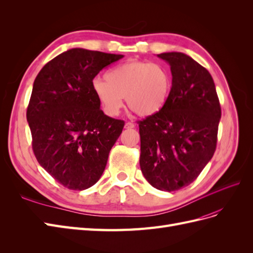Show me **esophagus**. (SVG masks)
<instances>
[{
    "mask_svg": "<svg viewBox=\"0 0 253 253\" xmlns=\"http://www.w3.org/2000/svg\"><path fill=\"white\" fill-rule=\"evenodd\" d=\"M134 126H135V125L133 124V122H131V121L126 122V125H125V127L127 128V129H131V128H133Z\"/></svg>",
    "mask_w": 253,
    "mask_h": 253,
    "instance_id": "1",
    "label": "esophagus"
}]
</instances>
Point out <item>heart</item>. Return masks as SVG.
<instances>
[{"mask_svg":"<svg viewBox=\"0 0 253 253\" xmlns=\"http://www.w3.org/2000/svg\"><path fill=\"white\" fill-rule=\"evenodd\" d=\"M104 80L95 79L91 89L108 116H117L124 106L139 116H153L162 111L172 90V74L158 63L129 60L104 74Z\"/></svg>","mask_w":253,"mask_h":253,"instance_id":"heart-1","label":"heart"}]
</instances>
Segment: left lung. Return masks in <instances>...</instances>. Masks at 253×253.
I'll list each match as a JSON object with an SVG mask.
<instances>
[{
    "label": "left lung",
    "mask_w": 253,
    "mask_h": 253,
    "mask_svg": "<svg viewBox=\"0 0 253 253\" xmlns=\"http://www.w3.org/2000/svg\"><path fill=\"white\" fill-rule=\"evenodd\" d=\"M170 64L172 90L159 113L138 121L140 169L154 188L189 186L216 149L221 110L210 73L182 52L157 55Z\"/></svg>",
    "instance_id": "1"
}]
</instances>
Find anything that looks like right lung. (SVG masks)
Returning a JSON list of instances; mask_svg holds the SVG:
<instances>
[{
	"label": "right lung",
	"instance_id": "1",
	"mask_svg": "<svg viewBox=\"0 0 253 253\" xmlns=\"http://www.w3.org/2000/svg\"><path fill=\"white\" fill-rule=\"evenodd\" d=\"M122 55L72 48L43 66L26 117L38 163L61 185L85 190L99 180L125 121L104 115L91 89L102 68Z\"/></svg>",
	"mask_w": 253,
	"mask_h": 253
}]
</instances>
